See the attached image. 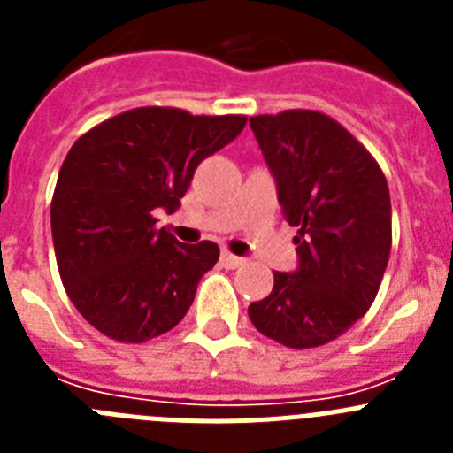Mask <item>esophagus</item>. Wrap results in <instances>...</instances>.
<instances>
[{"label":"esophagus","instance_id":"1","mask_svg":"<svg viewBox=\"0 0 453 453\" xmlns=\"http://www.w3.org/2000/svg\"><path fill=\"white\" fill-rule=\"evenodd\" d=\"M219 261H222V265L226 267V270H235V267L242 265V258H240V256H234L231 251H222Z\"/></svg>","mask_w":453,"mask_h":453}]
</instances>
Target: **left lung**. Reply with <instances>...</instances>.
<instances>
[{
  "label": "left lung",
  "instance_id": "left-lung-1",
  "mask_svg": "<svg viewBox=\"0 0 453 453\" xmlns=\"http://www.w3.org/2000/svg\"><path fill=\"white\" fill-rule=\"evenodd\" d=\"M276 179L299 267L250 303V319L290 349H313L351 329L376 299L390 258L388 181L374 156L329 115L290 108L250 119Z\"/></svg>",
  "mask_w": 453,
  "mask_h": 453
}]
</instances>
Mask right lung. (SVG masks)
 I'll return each mask as SVG.
<instances>
[{
	"label": "right lung",
	"mask_w": 453,
	"mask_h": 453,
	"mask_svg": "<svg viewBox=\"0 0 453 453\" xmlns=\"http://www.w3.org/2000/svg\"><path fill=\"white\" fill-rule=\"evenodd\" d=\"M245 122V115L131 108L67 151L51 197V238L67 297L99 334L138 345L188 313L219 247L183 245L156 229L154 213L177 211L199 163Z\"/></svg>",
	"instance_id": "add662e5"
}]
</instances>
